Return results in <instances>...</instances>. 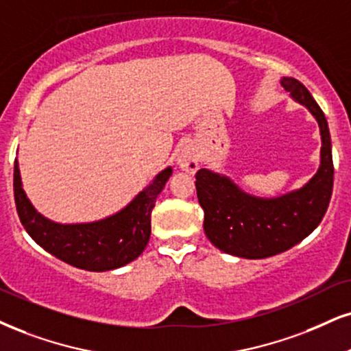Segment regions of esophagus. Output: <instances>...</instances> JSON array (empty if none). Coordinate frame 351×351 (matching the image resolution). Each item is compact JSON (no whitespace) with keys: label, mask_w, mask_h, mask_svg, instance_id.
<instances>
[{"label":"esophagus","mask_w":351,"mask_h":351,"mask_svg":"<svg viewBox=\"0 0 351 351\" xmlns=\"http://www.w3.org/2000/svg\"><path fill=\"white\" fill-rule=\"evenodd\" d=\"M198 161H200V154H198L195 146L192 145L184 146L179 156H177V166L182 169V171L189 172V174H195L198 169Z\"/></svg>","instance_id":"1"}]
</instances>
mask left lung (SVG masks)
<instances>
[{
	"instance_id": "obj_1",
	"label": "left lung",
	"mask_w": 351,
	"mask_h": 351,
	"mask_svg": "<svg viewBox=\"0 0 351 351\" xmlns=\"http://www.w3.org/2000/svg\"><path fill=\"white\" fill-rule=\"evenodd\" d=\"M291 99L308 109L321 133V164L302 187L278 197H255L228 176L200 169L195 187L205 211L203 229L211 244L242 258H265L291 249L308 237L326 215L334 187L332 141L326 115L295 77H281Z\"/></svg>"
}]
</instances>
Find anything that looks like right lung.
<instances>
[{
    "mask_svg": "<svg viewBox=\"0 0 351 351\" xmlns=\"http://www.w3.org/2000/svg\"><path fill=\"white\" fill-rule=\"evenodd\" d=\"M167 166L117 213L88 223H56L38 213L25 195L19 162L14 164V200L27 234L60 261L88 271H109L133 262L148 245L151 211L166 187Z\"/></svg>",
    "mask_w": 351,
    "mask_h": 351,
    "instance_id": "add662e5",
    "label": "right lung"
}]
</instances>
